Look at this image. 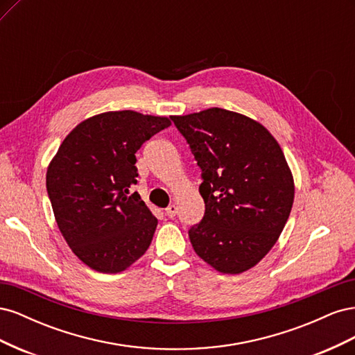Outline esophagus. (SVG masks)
Segmentation results:
<instances>
[{
    "label": "esophagus",
    "instance_id": "1",
    "mask_svg": "<svg viewBox=\"0 0 355 355\" xmlns=\"http://www.w3.org/2000/svg\"><path fill=\"white\" fill-rule=\"evenodd\" d=\"M176 213H178L176 204H170V206L166 209V216H168V218H175Z\"/></svg>",
    "mask_w": 355,
    "mask_h": 355
}]
</instances>
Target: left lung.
I'll use <instances>...</instances> for the list:
<instances>
[{
	"mask_svg": "<svg viewBox=\"0 0 355 355\" xmlns=\"http://www.w3.org/2000/svg\"><path fill=\"white\" fill-rule=\"evenodd\" d=\"M171 120L201 168L206 213L189 230L192 247L222 274L250 270L272 249L293 206V175L280 145L261 123L228 110Z\"/></svg>",
	"mask_w": 355,
	"mask_h": 355,
	"instance_id": "obj_1",
	"label": "left lung"
}]
</instances>
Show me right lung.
<instances>
[{
    "label": "right lung",
    "mask_w": 355,
    "mask_h": 355,
    "mask_svg": "<svg viewBox=\"0 0 355 355\" xmlns=\"http://www.w3.org/2000/svg\"><path fill=\"white\" fill-rule=\"evenodd\" d=\"M171 121L136 111H110L81 121L50 161L49 198L63 239L92 270L116 274L153 241L157 218L137 192L136 153Z\"/></svg>",
    "instance_id": "add662e5"
}]
</instances>
